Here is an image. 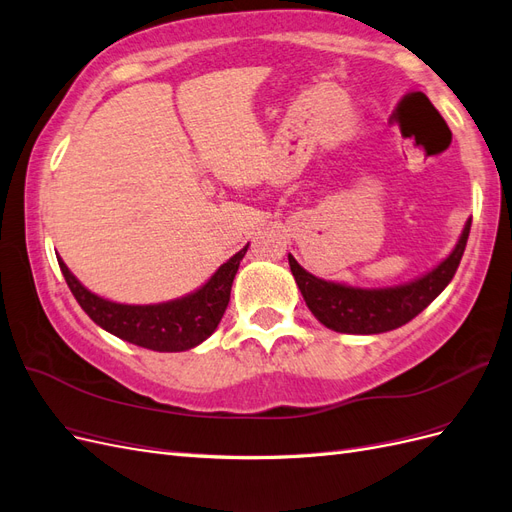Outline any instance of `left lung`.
<instances>
[{
	"mask_svg": "<svg viewBox=\"0 0 512 512\" xmlns=\"http://www.w3.org/2000/svg\"><path fill=\"white\" fill-rule=\"evenodd\" d=\"M472 220L461 232L455 250L446 260L418 280L382 290H363L335 282H324L307 273L297 260L288 256L290 271L294 275L307 307L327 329L352 335H374L404 327L438 297L453 280L463 250H466Z\"/></svg>",
	"mask_w": 512,
	"mask_h": 512,
	"instance_id": "1",
	"label": "left lung"
}]
</instances>
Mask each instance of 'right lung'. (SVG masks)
<instances>
[{"instance_id": "right-lung-1", "label": "right lung", "mask_w": 512, "mask_h": 512, "mask_svg": "<svg viewBox=\"0 0 512 512\" xmlns=\"http://www.w3.org/2000/svg\"><path fill=\"white\" fill-rule=\"evenodd\" d=\"M247 245L213 273L211 280L188 297L158 305H121L106 301L89 292L68 271L66 262L57 258L68 288L79 301L83 312L98 327L113 333L130 344L156 352H181L198 346L218 329L230 301V288Z\"/></svg>"}]
</instances>
